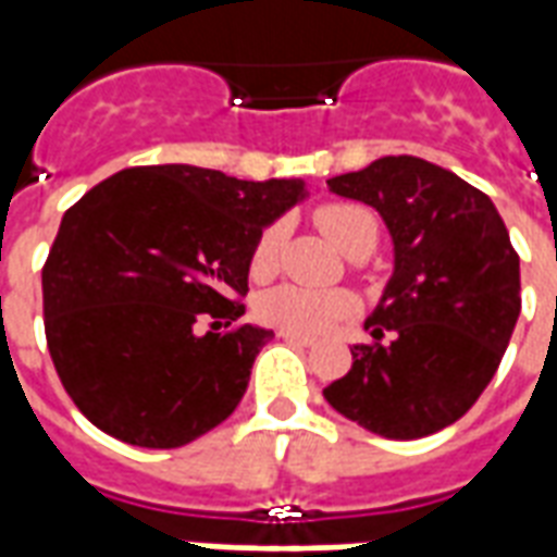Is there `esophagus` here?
I'll return each mask as SVG.
<instances>
[{"instance_id":"esophagus-1","label":"esophagus","mask_w":557,"mask_h":557,"mask_svg":"<svg viewBox=\"0 0 557 557\" xmlns=\"http://www.w3.org/2000/svg\"><path fill=\"white\" fill-rule=\"evenodd\" d=\"M280 337L295 346H313V337H304V334H292V331H280Z\"/></svg>"}]
</instances>
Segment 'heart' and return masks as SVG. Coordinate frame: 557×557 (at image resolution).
<instances>
[{"mask_svg":"<svg viewBox=\"0 0 557 557\" xmlns=\"http://www.w3.org/2000/svg\"><path fill=\"white\" fill-rule=\"evenodd\" d=\"M315 223L331 238V244L346 256L363 253V250L373 253V247L379 244V220L370 208L355 206V202H327L315 211ZM280 247H283V223H271L259 232L253 253H250L253 277L262 280L274 274L280 262ZM351 310H355V301L349 292L307 289V286H295V283H283L259 298V315L265 322L277 325L280 331L304 334V337L325 334L327 327L337 325Z\"/></svg>","mask_w":557,"mask_h":557,"instance_id":"1","label":"heart"}]
</instances>
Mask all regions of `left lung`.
I'll return each mask as SVG.
<instances>
[{
	"label": "left lung",
	"instance_id": "left-lung-1",
	"mask_svg": "<svg viewBox=\"0 0 557 557\" xmlns=\"http://www.w3.org/2000/svg\"><path fill=\"white\" fill-rule=\"evenodd\" d=\"M327 187L382 214L394 274L363 322L373 343H358L349 373L322 394L375 435H432L478 403L522 310L507 226L490 196L411 154L379 158Z\"/></svg>",
	"mask_w": 557,
	"mask_h": 557
}]
</instances>
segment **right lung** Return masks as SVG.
Masks as SVG:
<instances>
[{
  "label": "right lung",
  "instance_id": "obj_1",
  "mask_svg": "<svg viewBox=\"0 0 557 557\" xmlns=\"http://www.w3.org/2000/svg\"><path fill=\"white\" fill-rule=\"evenodd\" d=\"M307 196L301 178L242 182L187 163L134 166L62 218L41 271L55 373L119 442L182 447L230 418L274 331L242 319L259 232Z\"/></svg>",
  "mask_w": 557,
  "mask_h": 557
}]
</instances>
